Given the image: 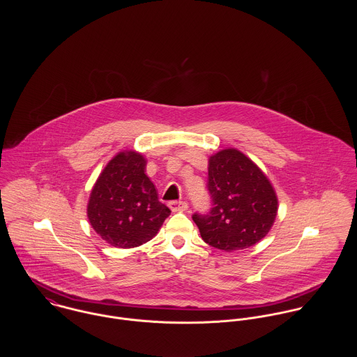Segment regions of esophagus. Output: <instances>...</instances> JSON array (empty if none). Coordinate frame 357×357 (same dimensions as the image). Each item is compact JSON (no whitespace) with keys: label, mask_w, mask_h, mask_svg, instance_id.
Here are the masks:
<instances>
[{"label":"esophagus","mask_w":357,"mask_h":357,"mask_svg":"<svg viewBox=\"0 0 357 357\" xmlns=\"http://www.w3.org/2000/svg\"><path fill=\"white\" fill-rule=\"evenodd\" d=\"M169 207L172 208V211H185L188 208V204L183 201H173L169 204Z\"/></svg>","instance_id":"esophagus-1"}]
</instances>
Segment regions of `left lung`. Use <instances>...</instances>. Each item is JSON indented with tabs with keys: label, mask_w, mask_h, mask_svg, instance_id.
Returning <instances> with one entry per match:
<instances>
[{
	"label": "left lung",
	"mask_w": 357,
	"mask_h": 357,
	"mask_svg": "<svg viewBox=\"0 0 357 357\" xmlns=\"http://www.w3.org/2000/svg\"><path fill=\"white\" fill-rule=\"evenodd\" d=\"M213 207L194 214L201 236L210 246L235 252L255 246L266 236L278 215V197L266 174L236 149L208 158V184Z\"/></svg>",
	"instance_id": "left-lung-1"
}]
</instances>
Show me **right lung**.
<instances>
[{"mask_svg": "<svg viewBox=\"0 0 357 357\" xmlns=\"http://www.w3.org/2000/svg\"><path fill=\"white\" fill-rule=\"evenodd\" d=\"M146 166L142 153L121 151L105 165L91 191L89 222L114 248L132 249L147 243L170 214V208L159 202Z\"/></svg>", "mask_w": 357, "mask_h": 357, "instance_id": "add662e5", "label": "right lung"}]
</instances>
